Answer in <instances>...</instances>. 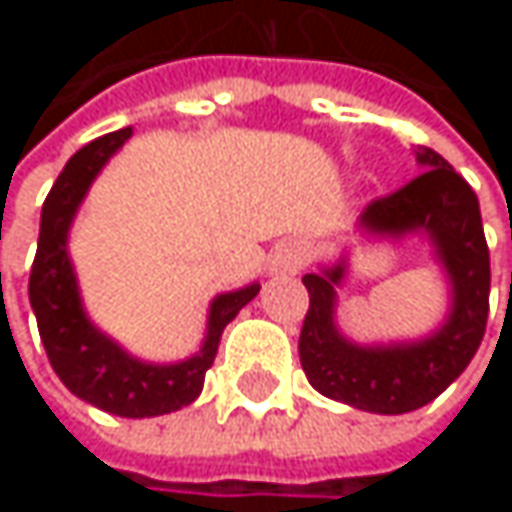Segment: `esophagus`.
I'll list each match as a JSON object with an SVG mask.
<instances>
[{"instance_id":"esophagus-1","label":"esophagus","mask_w":512,"mask_h":512,"mask_svg":"<svg viewBox=\"0 0 512 512\" xmlns=\"http://www.w3.org/2000/svg\"><path fill=\"white\" fill-rule=\"evenodd\" d=\"M305 263V252L296 243H281L272 252V272H296Z\"/></svg>"}]
</instances>
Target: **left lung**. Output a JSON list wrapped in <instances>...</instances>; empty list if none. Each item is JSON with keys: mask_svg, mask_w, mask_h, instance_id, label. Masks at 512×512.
<instances>
[{"mask_svg": "<svg viewBox=\"0 0 512 512\" xmlns=\"http://www.w3.org/2000/svg\"><path fill=\"white\" fill-rule=\"evenodd\" d=\"M424 171L406 186L373 198L361 225L376 234L427 231L454 284L448 323L421 344L356 347L335 329V284L344 266L305 275L308 314L299 332V358L308 382L347 406L376 415H403L436 400L474 358L489 314V246L480 204L462 174L433 148L418 145Z\"/></svg>", "mask_w": 512, "mask_h": 512, "instance_id": "obj_1", "label": "left lung"}]
</instances>
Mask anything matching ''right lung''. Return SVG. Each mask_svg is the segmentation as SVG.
I'll list each match as a JSON object with an SVG mask.
<instances>
[{"label": "right lung", "mask_w": 512, "mask_h": 512, "mask_svg": "<svg viewBox=\"0 0 512 512\" xmlns=\"http://www.w3.org/2000/svg\"><path fill=\"white\" fill-rule=\"evenodd\" d=\"M130 136L133 130L124 127L88 142L67 159L64 171L52 183L41 210L38 252L29 275V302L38 317V332L52 370L76 397L121 418H154L189 406L201 394L204 376L219 353L225 326L237 317L240 308L255 299L260 284L219 296L210 308L204 350L189 361L168 367L130 358L85 320L76 278L64 249L67 228L94 174Z\"/></svg>", "instance_id": "1"}]
</instances>
